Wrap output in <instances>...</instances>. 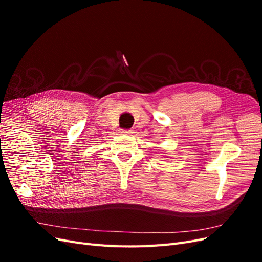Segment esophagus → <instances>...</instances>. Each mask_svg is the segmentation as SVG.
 I'll use <instances>...</instances> for the list:
<instances>
[{
	"label": "esophagus",
	"instance_id": "obj_1",
	"mask_svg": "<svg viewBox=\"0 0 262 262\" xmlns=\"http://www.w3.org/2000/svg\"><path fill=\"white\" fill-rule=\"evenodd\" d=\"M121 133H124V134H132L133 133V130H125V129H122L121 130Z\"/></svg>",
	"mask_w": 262,
	"mask_h": 262
}]
</instances>
